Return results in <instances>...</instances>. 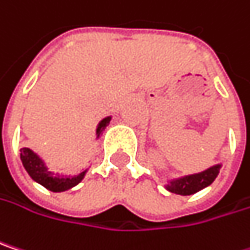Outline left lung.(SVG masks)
<instances>
[{
    "mask_svg": "<svg viewBox=\"0 0 250 250\" xmlns=\"http://www.w3.org/2000/svg\"><path fill=\"white\" fill-rule=\"evenodd\" d=\"M219 169H220V166H213V167L202 171V173L174 180V182H171L170 186H167V189L171 193H177V194H185V196L193 194V193L202 190L203 188L209 186L216 179Z\"/></svg>",
    "mask_w": 250,
    "mask_h": 250,
    "instance_id": "1",
    "label": "left lung"
}]
</instances>
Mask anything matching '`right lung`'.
I'll list each match as a JSON object with an SVG mask.
<instances>
[{
  "label": "right lung",
  "instance_id": "obj_1",
  "mask_svg": "<svg viewBox=\"0 0 250 250\" xmlns=\"http://www.w3.org/2000/svg\"><path fill=\"white\" fill-rule=\"evenodd\" d=\"M110 119H104L99 128H97V134L100 136L104 127L108 125ZM21 162L25 167V170L28 171V174L34 179L35 182H38L40 185H42L45 189L51 190V192H62L67 190L73 186H76L77 183L81 182V179L84 177V171L80 173L77 176L73 177H67L64 174L61 176H54L51 171L47 170V167L44 166V163L35 156L34 153L27 147H22L21 150Z\"/></svg>",
  "mask_w": 250,
  "mask_h": 250
}]
</instances>
